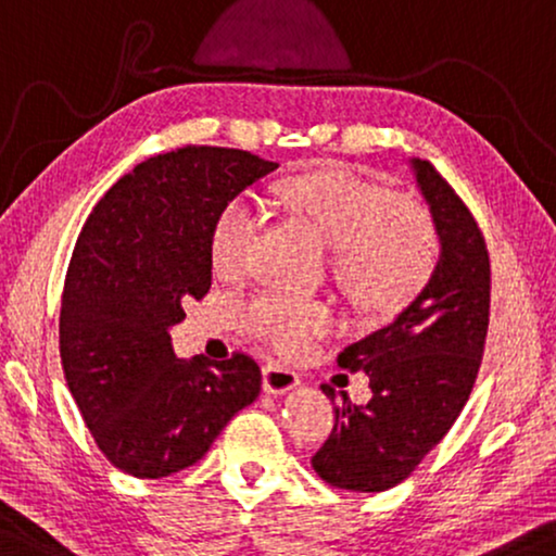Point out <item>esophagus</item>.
Returning a JSON list of instances; mask_svg holds the SVG:
<instances>
[{
  "mask_svg": "<svg viewBox=\"0 0 556 556\" xmlns=\"http://www.w3.org/2000/svg\"><path fill=\"white\" fill-rule=\"evenodd\" d=\"M262 387L266 394L271 396H282L287 391L298 389L300 387V376L290 371V368L285 366H277V364H269L264 368V379H262Z\"/></svg>",
  "mask_w": 556,
  "mask_h": 556,
  "instance_id": "1",
  "label": "esophagus"
}]
</instances>
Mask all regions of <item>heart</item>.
<instances>
[{
	"label": "heart",
	"mask_w": 556,
	"mask_h": 556,
	"mask_svg": "<svg viewBox=\"0 0 556 556\" xmlns=\"http://www.w3.org/2000/svg\"><path fill=\"white\" fill-rule=\"evenodd\" d=\"M282 201L332 251L338 290L358 313L391 315L425 290L440 241L425 211L402 203L387 185L348 169H317L285 182ZM262 224L249 198H233L213 220L208 254L224 277L247 266ZM241 323L277 351L294 353L323 325V307L292 294H256L239 307Z\"/></svg>",
	"instance_id": "heart-1"
}]
</instances>
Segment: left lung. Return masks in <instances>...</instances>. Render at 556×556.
<instances>
[{
    "instance_id": "8db88e82",
    "label": "left lung",
    "mask_w": 556,
    "mask_h": 556,
    "mask_svg": "<svg viewBox=\"0 0 556 556\" xmlns=\"http://www.w3.org/2000/svg\"><path fill=\"white\" fill-rule=\"evenodd\" d=\"M414 177L432 213L440 258L417 298L389 323L338 355V366L364 371L371 402L343 394L330 438L313 457L325 483L381 493L417 468L450 432L468 402L483 358L491 315V258L485 239L457 192L425 160ZM336 399V391L323 387Z\"/></svg>"
}]
</instances>
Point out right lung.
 Wrapping results in <instances>:
<instances>
[{
    "label": "right lung",
    "mask_w": 556,
    "mask_h": 556,
    "mask_svg": "<svg viewBox=\"0 0 556 556\" xmlns=\"http://www.w3.org/2000/svg\"><path fill=\"white\" fill-rule=\"evenodd\" d=\"M277 162L182 147L124 175L78 236L61 302L65 381L96 445L135 478H167L208 453L262 391L243 353L185 361L169 328L211 290V226Z\"/></svg>",
    "instance_id": "right-lung-1"
}]
</instances>
